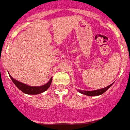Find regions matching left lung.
I'll return each instance as SVG.
<instances>
[{"instance_id": "left-lung-1", "label": "left lung", "mask_w": 130, "mask_h": 130, "mask_svg": "<svg viewBox=\"0 0 130 130\" xmlns=\"http://www.w3.org/2000/svg\"><path fill=\"white\" fill-rule=\"evenodd\" d=\"M112 85V84L110 85H109L105 88L101 89L94 90V91H82V90H77L79 93H81L82 94H85L86 95H89V96H95V95H99L103 94L107 91V90Z\"/></svg>"}]
</instances>
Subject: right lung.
I'll use <instances>...</instances> for the list:
<instances>
[{"label": "right lung", "instance_id": "right-lung-1", "mask_svg": "<svg viewBox=\"0 0 130 130\" xmlns=\"http://www.w3.org/2000/svg\"><path fill=\"white\" fill-rule=\"evenodd\" d=\"M9 77H11V79H12V82H14V84L22 92L25 93L26 94H30V95H36V94H39V93L44 92L45 91H46L50 87L51 85V82H52V77H51V79L49 80V82H47L45 85H43V86H40V87H30V86H28V85H25V84H23L22 82L17 81V79H14L10 75H9Z\"/></svg>", "mask_w": 130, "mask_h": 130}]
</instances>
